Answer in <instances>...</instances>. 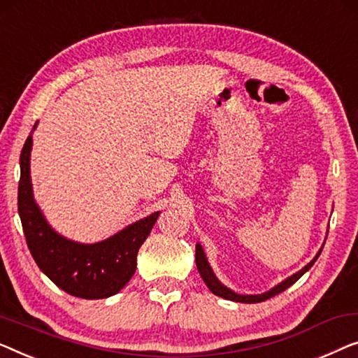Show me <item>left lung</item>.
Here are the masks:
<instances>
[{
	"label": "left lung",
	"instance_id": "obj_1",
	"mask_svg": "<svg viewBox=\"0 0 358 358\" xmlns=\"http://www.w3.org/2000/svg\"><path fill=\"white\" fill-rule=\"evenodd\" d=\"M326 236H328V234H326ZM323 245H324V243H323ZM321 250H323V247H321L317 255L313 257V260L307 263V265L300 269V271L294 273L292 276L286 278L284 281L276 284V286L271 287L269 291L263 292V294H237V292L232 291V289L224 286V284H222L220 279L216 278L213 269H211L210 263H208V258H206L205 252H203V247H201L200 243H196V245H195V263H196V269H199L201 279H203L210 291L213 292L215 295H217V297L232 300V302H241V303H258V302H265V300L274 297V295L284 292L287 287H291L295 281H299V279L302 278L303 274L313 266V263L318 260Z\"/></svg>",
	"mask_w": 358,
	"mask_h": 358
}]
</instances>
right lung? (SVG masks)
Here are the masks:
<instances>
[{"label": "right lung", "instance_id": "right-lung-1", "mask_svg": "<svg viewBox=\"0 0 358 358\" xmlns=\"http://www.w3.org/2000/svg\"><path fill=\"white\" fill-rule=\"evenodd\" d=\"M37 124L24 143L19 163L17 210L29 250L41 271L64 292L87 300L111 297L131 281L137 268L138 248L162 211L132 222L101 242L80 243L61 236L50 226L34 199L30 152Z\"/></svg>", "mask_w": 358, "mask_h": 358}]
</instances>
